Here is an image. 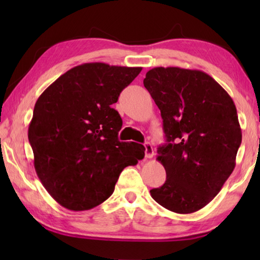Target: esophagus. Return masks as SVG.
<instances>
[{
	"label": "esophagus",
	"mask_w": 260,
	"mask_h": 260,
	"mask_svg": "<svg viewBox=\"0 0 260 260\" xmlns=\"http://www.w3.org/2000/svg\"><path fill=\"white\" fill-rule=\"evenodd\" d=\"M144 146H145V156L147 158H152L154 156V150H153V146L151 145V143H145Z\"/></svg>",
	"instance_id": "34e87169"
}]
</instances>
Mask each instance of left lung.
<instances>
[{"label":"left lung","instance_id":"left-lung-1","mask_svg":"<svg viewBox=\"0 0 260 260\" xmlns=\"http://www.w3.org/2000/svg\"><path fill=\"white\" fill-rule=\"evenodd\" d=\"M143 84L161 110L168 142L157 150L167 181L151 196L172 212H196L213 200L236 167L242 135L235 103L201 70L156 67Z\"/></svg>","mask_w":260,"mask_h":260}]
</instances>
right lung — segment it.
<instances>
[{
  "label": "right lung",
  "mask_w": 260,
  "mask_h": 260,
  "mask_svg": "<svg viewBox=\"0 0 260 260\" xmlns=\"http://www.w3.org/2000/svg\"><path fill=\"white\" fill-rule=\"evenodd\" d=\"M141 71L82 63L38 98L27 137L37 175L60 206L73 211L97 207L113 194L121 171L144 158L142 144L118 141L123 121L112 108Z\"/></svg>",
  "instance_id": "right-lung-1"
}]
</instances>
